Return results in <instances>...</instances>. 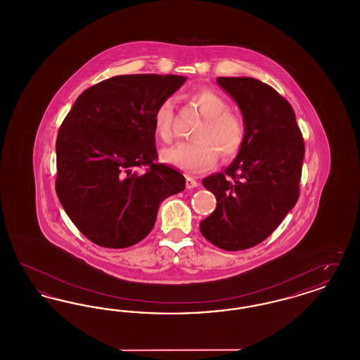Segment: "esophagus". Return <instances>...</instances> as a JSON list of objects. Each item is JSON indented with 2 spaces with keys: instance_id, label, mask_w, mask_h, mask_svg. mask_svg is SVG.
Instances as JSON below:
<instances>
[{
  "instance_id": "34e87169",
  "label": "esophagus",
  "mask_w": 360,
  "mask_h": 360,
  "mask_svg": "<svg viewBox=\"0 0 360 360\" xmlns=\"http://www.w3.org/2000/svg\"><path fill=\"white\" fill-rule=\"evenodd\" d=\"M198 186V182L193 176H186V188H194Z\"/></svg>"
}]
</instances>
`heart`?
I'll return each mask as SVG.
<instances>
[{
  "label": "heart",
  "instance_id": "heart-1",
  "mask_svg": "<svg viewBox=\"0 0 360 360\" xmlns=\"http://www.w3.org/2000/svg\"><path fill=\"white\" fill-rule=\"evenodd\" d=\"M190 101L204 117L193 132L194 140L179 141L162 150L160 159L188 172L212 169L220 155L221 160L235 159L245 143V124L238 113L229 110V103L212 89H200L190 94ZM154 131L163 141L172 137V101L163 100L155 109Z\"/></svg>",
  "mask_w": 360,
  "mask_h": 360
}]
</instances>
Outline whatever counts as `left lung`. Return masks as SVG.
<instances>
[{
    "instance_id": "obj_1",
    "label": "left lung",
    "mask_w": 360,
    "mask_h": 360,
    "mask_svg": "<svg viewBox=\"0 0 360 360\" xmlns=\"http://www.w3.org/2000/svg\"><path fill=\"white\" fill-rule=\"evenodd\" d=\"M217 84L239 105L245 143L226 170L202 179L217 206L200 229L216 247L240 251L267 239L297 204L305 144L290 103L271 86L250 77Z\"/></svg>"
}]
</instances>
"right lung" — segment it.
Returning <instances> with one entry per match:
<instances>
[{
	"label": "right lung",
	"instance_id": "1",
	"mask_svg": "<svg viewBox=\"0 0 360 360\" xmlns=\"http://www.w3.org/2000/svg\"><path fill=\"white\" fill-rule=\"evenodd\" d=\"M185 77L117 75L86 89L56 137L58 198L81 233L127 248L154 228L160 202L185 190V176L158 163L155 109ZM146 172L139 174L137 167Z\"/></svg>",
	"mask_w": 360,
	"mask_h": 360
}]
</instances>
